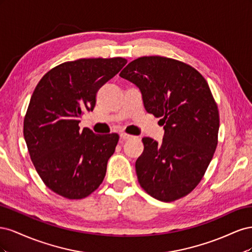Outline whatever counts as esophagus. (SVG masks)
I'll return each mask as SVG.
<instances>
[{
	"label": "esophagus",
	"instance_id": "esophagus-1",
	"mask_svg": "<svg viewBox=\"0 0 252 252\" xmlns=\"http://www.w3.org/2000/svg\"><path fill=\"white\" fill-rule=\"evenodd\" d=\"M120 136H121V139H122V140H124V141L133 139V136H132V135H130V134H127V133H125V132H122V133H120Z\"/></svg>",
	"mask_w": 252,
	"mask_h": 252
}]
</instances>
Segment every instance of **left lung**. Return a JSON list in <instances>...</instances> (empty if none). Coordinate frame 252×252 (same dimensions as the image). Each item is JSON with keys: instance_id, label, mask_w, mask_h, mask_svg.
Segmentation results:
<instances>
[{"instance_id": "1", "label": "left lung", "mask_w": 252, "mask_h": 252, "mask_svg": "<svg viewBox=\"0 0 252 252\" xmlns=\"http://www.w3.org/2000/svg\"><path fill=\"white\" fill-rule=\"evenodd\" d=\"M120 77L140 89L145 109L164 125L162 144L142 139L140 185L158 201L181 199L201 182L218 145L220 117L208 84L193 67L158 56L132 61Z\"/></svg>"}]
</instances>
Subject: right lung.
<instances>
[{"instance_id": "1", "label": "right lung", "mask_w": 252, "mask_h": 252, "mask_svg": "<svg viewBox=\"0 0 252 252\" xmlns=\"http://www.w3.org/2000/svg\"><path fill=\"white\" fill-rule=\"evenodd\" d=\"M127 63L123 58L80 59L52 68L37 84L24 119V138L36 172L53 192L80 200L102 184L117 133L80 130L96 93Z\"/></svg>"}]
</instances>
